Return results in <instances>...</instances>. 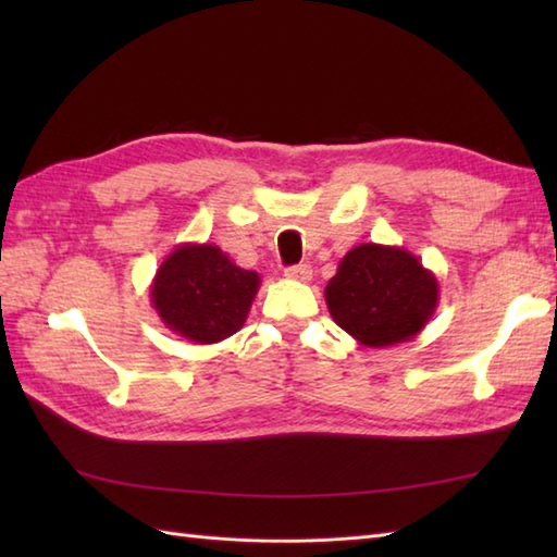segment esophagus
<instances>
[{"mask_svg": "<svg viewBox=\"0 0 557 557\" xmlns=\"http://www.w3.org/2000/svg\"><path fill=\"white\" fill-rule=\"evenodd\" d=\"M311 275H313V270H311V265H309V263H299V265H292V268H287V270H285V277H289V280H299V282L311 280Z\"/></svg>", "mask_w": 557, "mask_h": 557, "instance_id": "obj_1", "label": "esophagus"}]
</instances>
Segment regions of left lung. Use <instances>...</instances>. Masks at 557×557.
<instances>
[{"instance_id":"left-lung-1","label":"left lung","mask_w":557,"mask_h":557,"mask_svg":"<svg viewBox=\"0 0 557 557\" xmlns=\"http://www.w3.org/2000/svg\"><path fill=\"white\" fill-rule=\"evenodd\" d=\"M437 280L399 246L361 244L339 260L325 287L333 321L363 347L417 337L437 309Z\"/></svg>"}]
</instances>
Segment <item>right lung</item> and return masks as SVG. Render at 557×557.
Masks as SVG:
<instances>
[{"label": "right lung", "instance_id": "1", "mask_svg": "<svg viewBox=\"0 0 557 557\" xmlns=\"http://www.w3.org/2000/svg\"><path fill=\"white\" fill-rule=\"evenodd\" d=\"M260 287L215 244H180L162 260L150 285V304L164 327L196 345H215L239 333Z\"/></svg>", "mask_w": 557, "mask_h": 557}]
</instances>
